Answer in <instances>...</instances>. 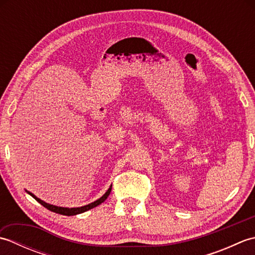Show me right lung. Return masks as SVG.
<instances>
[{"mask_svg":"<svg viewBox=\"0 0 255 255\" xmlns=\"http://www.w3.org/2000/svg\"><path fill=\"white\" fill-rule=\"evenodd\" d=\"M111 191H112V186L108 188V191L103 195V196L100 198L95 200L94 203H91L89 205H85V206H82V207H78V208H64V207H57V206H53V205H50V204H47L45 203L44 200H41L39 198H37L34 194H31L28 192V194L30 195V196L34 197L38 203H39L40 205L44 206V207H46L47 209H49L51 211H53V213H57V214H60V215H64V216H73V215H78V214H82L84 213V211L86 210H90L92 208L96 207V206H99L100 204H102L103 202H105V199L108 197V195L111 194Z\"/></svg>","mask_w":255,"mask_h":255,"instance_id":"add662e5","label":"right lung"}]
</instances>
